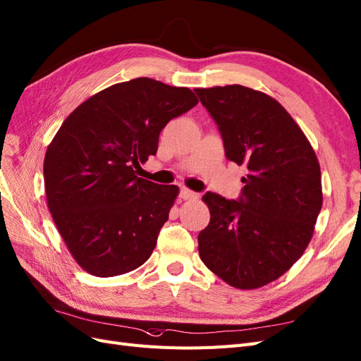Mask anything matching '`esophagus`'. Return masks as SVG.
<instances>
[{
	"instance_id": "esophagus-1",
	"label": "esophagus",
	"mask_w": 361,
	"mask_h": 361,
	"mask_svg": "<svg viewBox=\"0 0 361 361\" xmlns=\"http://www.w3.org/2000/svg\"><path fill=\"white\" fill-rule=\"evenodd\" d=\"M179 195H180L183 200H192V199H197L199 194L188 190V188H180V194Z\"/></svg>"
}]
</instances>
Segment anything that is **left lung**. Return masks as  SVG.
<instances>
[{
  "label": "left lung",
  "instance_id": "1",
  "mask_svg": "<svg viewBox=\"0 0 361 361\" xmlns=\"http://www.w3.org/2000/svg\"><path fill=\"white\" fill-rule=\"evenodd\" d=\"M195 93L227 159L248 170L238 200L203 195L211 221L199 233V255L227 285L257 289L285 274L310 243L322 207L319 162L274 97L239 84Z\"/></svg>",
  "mask_w": 361,
  "mask_h": 361
}]
</instances>
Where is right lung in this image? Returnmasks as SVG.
<instances>
[{
	"label": "right lung",
	"instance_id": "right-lung-1",
	"mask_svg": "<svg viewBox=\"0 0 361 361\" xmlns=\"http://www.w3.org/2000/svg\"><path fill=\"white\" fill-rule=\"evenodd\" d=\"M197 102L187 87L135 78L84 101L52 138L43 162L48 207L89 274H126L150 257L179 188L135 173L157 154L162 128Z\"/></svg>",
	"mask_w": 361,
	"mask_h": 361
}]
</instances>
